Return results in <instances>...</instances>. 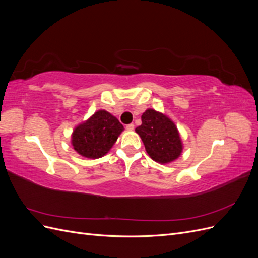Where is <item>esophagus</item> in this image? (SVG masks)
I'll return each instance as SVG.
<instances>
[{"instance_id": "esophagus-1", "label": "esophagus", "mask_w": 258, "mask_h": 258, "mask_svg": "<svg viewBox=\"0 0 258 258\" xmlns=\"http://www.w3.org/2000/svg\"><path fill=\"white\" fill-rule=\"evenodd\" d=\"M126 129L128 130V131H132L135 129V124L134 123H129V124H127L126 126Z\"/></svg>"}]
</instances>
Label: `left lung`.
Instances as JSON below:
<instances>
[{"mask_svg":"<svg viewBox=\"0 0 258 258\" xmlns=\"http://www.w3.org/2000/svg\"><path fill=\"white\" fill-rule=\"evenodd\" d=\"M142 124L136 128L146 153L159 163L172 162L183 152V142L172 119L160 112L148 108L142 114Z\"/></svg>","mask_w":258,"mask_h":258,"instance_id":"8db88e82","label":"left lung"}]
</instances>
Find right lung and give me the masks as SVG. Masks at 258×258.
Segmentation results:
<instances>
[{
	"instance_id": "obj_1",
	"label": "right lung",
	"mask_w": 258,
	"mask_h": 258,
	"mask_svg": "<svg viewBox=\"0 0 258 258\" xmlns=\"http://www.w3.org/2000/svg\"><path fill=\"white\" fill-rule=\"evenodd\" d=\"M123 131L119 120L105 110H99L73 130L71 143L83 157L97 159L110 152Z\"/></svg>"
}]
</instances>
